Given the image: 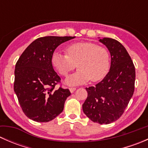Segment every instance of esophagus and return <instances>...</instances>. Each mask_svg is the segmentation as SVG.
<instances>
[{"label": "esophagus", "instance_id": "esophagus-1", "mask_svg": "<svg viewBox=\"0 0 148 148\" xmlns=\"http://www.w3.org/2000/svg\"><path fill=\"white\" fill-rule=\"evenodd\" d=\"M76 89H76V87H69V90L71 93H73V92L76 90Z\"/></svg>", "mask_w": 148, "mask_h": 148}]
</instances>
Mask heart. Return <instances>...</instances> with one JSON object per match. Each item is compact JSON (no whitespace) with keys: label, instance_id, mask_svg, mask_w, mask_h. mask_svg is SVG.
I'll return each mask as SVG.
<instances>
[{"label":"heart","instance_id":"1","mask_svg":"<svg viewBox=\"0 0 148 148\" xmlns=\"http://www.w3.org/2000/svg\"><path fill=\"white\" fill-rule=\"evenodd\" d=\"M66 54L55 51L51 56V64L63 77L76 67L79 70L69 76L65 83L69 86L81 84L90 79L98 82L107 74L110 68L108 50L93 42H78L67 46Z\"/></svg>","mask_w":148,"mask_h":148}]
</instances>
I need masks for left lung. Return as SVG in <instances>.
Segmentation results:
<instances>
[{
	"mask_svg": "<svg viewBox=\"0 0 148 148\" xmlns=\"http://www.w3.org/2000/svg\"><path fill=\"white\" fill-rule=\"evenodd\" d=\"M99 41L110 51V69L100 82L86 88L88 96L82 110L92 122L107 125L120 118L132 98L135 69L129 53L118 41L104 38Z\"/></svg>",
	"mask_w": 148,
	"mask_h": 148,
	"instance_id": "8db88e82",
	"label": "left lung"
}]
</instances>
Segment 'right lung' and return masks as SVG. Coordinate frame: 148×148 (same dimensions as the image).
<instances>
[{"label":"right lung","instance_id":"obj_1","mask_svg":"<svg viewBox=\"0 0 148 148\" xmlns=\"http://www.w3.org/2000/svg\"><path fill=\"white\" fill-rule=\"evenodd\" d=\"M74 36H45L25 49L15 67L14 92L23 113L31 120L47 122L64 110L68 89L55 86L61 78L53 70L51 56L61 44Z\"/></svg>","mask_w":148,"mask_h":148}]
</instances>
